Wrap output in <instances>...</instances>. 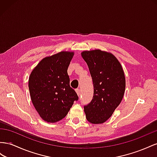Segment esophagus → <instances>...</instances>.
Listing matches in <instances>:
<instances>
[{"label": "esophagus", "instance_id": "34e87169", "mask_svg": "<svg viewBox=\"0 0 157 157\" xmlns=\"http://www.w3.org/2000/svg\"><path fill=\"white\" fill-rule=\"evenodd\" d=\"M75 92L77 93V94H78V96H79V95H80V94H81V92H80V89H75Z\"/></svg>", "mask_w": 157, "mask_h": 157}]
</instances>
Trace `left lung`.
<instances>
[{"label":"left lung","mask_w":157,"mask_h":157,"mask_svg":"<svg viewBox=\"0 0 157 157\" xmlns=\"http://www.w3.org/2000/svg\"><path fill=\"white\" fill-rule=\"evenodd\" d=\"M86 62L93 79L94 93L91 102L84 106L87 120L94 124L105 122L122 101L126 78L122 65L113 54L100 49L85 51Z\"/></svg>","instance_id":"8db88e82"}]
</instances>
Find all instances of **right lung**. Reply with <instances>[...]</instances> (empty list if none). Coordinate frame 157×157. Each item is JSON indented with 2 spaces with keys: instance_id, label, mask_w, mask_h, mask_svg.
I'll use <instances>...</instances> for the list:
<instances>
[{
  "instance_id": "right-lung-1",
  "label": "right lung",
  "mask_w": 157,
  "mask_h": 157,
  "mask_svg": "<svg viewBox=\"0 0 157 157\" xmlns=\"http://www.w3.org/2000/svg\"><path fill=\"white\" fill-rule=\"evenodd\" d=\"M74 52L61 51L44 58L31 71L29 89L31 101L39 115L47 122L63 119L78 100L70 87L68 68Z\"/></svg>"
}]
</instances>
